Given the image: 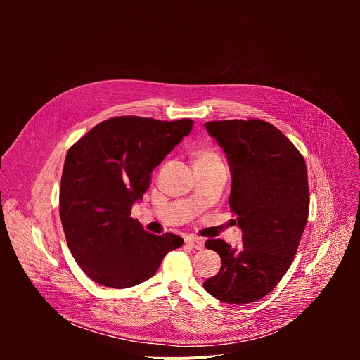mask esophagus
Instances as JSON below:
<instances>
[{"label":"esophagus","mask_w":360,"mask_h":360,"mask_svg":"<svg viewBox=\"0 0 360 360\" xmlns=\"http://www.w3.org/2000/svg\"><path fill=\"white\" fill-rule=\"evenodd\" d=\"M186 243H188L191 248L202 249L203 245H205V240L200 239V238H188V239H186Z\"/></svg>","instance_id":"1"}]
</instances>
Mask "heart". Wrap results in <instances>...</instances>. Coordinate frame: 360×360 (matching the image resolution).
<instances>
[{"instance_id": "b5f03b06", "label": "heart", "mask_w": 360, "mask_h": 360, "mask_svg": "<svg viewBox=\"0 0 360 360\" xmlns=\"http://www.w3.org/2000/svg\"><path fill=\"white\" fill-rule=\"evenodd\" d=\"M212 157H215V155L211 152H202L198 158H212Z\"/></svg>"}]
</instances>
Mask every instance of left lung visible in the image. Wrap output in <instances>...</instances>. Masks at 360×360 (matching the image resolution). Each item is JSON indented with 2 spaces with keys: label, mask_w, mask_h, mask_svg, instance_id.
I'll return each instance as SVG.
<instances>
[{
  "label": "left lung",
  "mask_w": 360,
  "mask_h": 360,
  "mask_svg": "<svg viewBox=\"0 0 360 360\" xmlns=\"http://www.w3.org/2000/svg\"><path fill=\"white\" fill-rule=\"evenodd\" d=\"M205 128L229 164V207L242 229V246L207 240L205 246L218 252L222 265L203 288L221 302L250 303L279 283L297 252L309 214L306 164L296 146L269 122L211 121Z\"/></svg>",
  "instance_id": "8db88e82"
}]
</instances>
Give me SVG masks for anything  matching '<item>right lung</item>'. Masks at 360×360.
<instances>
[{
    "label": "right lung",
    "mask_w": 360,
    "mask_h": 360,
    "mask_svg": "<svg viewBox=\"0 0 360 360\" xmlns=\"http://www.w3.org/2000/svg\"><path fill=\"white\" fill-rule=\"evenodd\" d=\"M193 121L110 118L75 142L65 158L60 217L68 248L96 283L124 289L158 271L164 256L184 243L174 233L153 235L131 218L150 174L189 135Z\"/></svg>",
    "instance_id": "right-lung-1"
}]
</instances>
